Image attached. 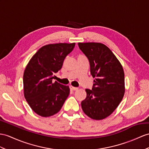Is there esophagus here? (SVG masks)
I'll list each match as a JSON object with an SVG mask.
<instances>
[{
  "mask_svg": "<svg viewBox=\"0 0 149 149\" xmlns=\"http://www.w3.org/2000/svg\"><path fill=\"white\" fill-rule=\"evenodd\" d=\"M70 88L71 90H73V91H75V90H77L78 89V88H77V87H74L71 85L70 86Z\"/></svg>",
  "mask_w": 149,
  "mask_h": 149,
  "instance_id": "34e87169",
  "label": "esophagus"
}]
</instances>
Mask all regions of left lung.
<instances>
[{
    "instance_id": "obj_1",
    "label": "left lung",
    "mask_w": 149,
    "mask_h": 149,
    "mask_svg": "<svg viewBox=\"0 0 149 149\" xmlns=\"http://www.w3.org/2000/svg\"><path fill=\"white\" fill-rule=\"evenodd\" d=\"M78 46L88 57L90 72L95 78L92 90H85L82 109L89 118L102 120L115 111L124 96V70L117 57L103 43L79 42Z\"/></svg>"
}]
</instances>
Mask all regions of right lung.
Returning a JSON list of instances; mask_svg holds the SVG:
<instances>
[{
  "instance_id": "obj_1",
  "label": "right lung",
  "mask_w": 149,
  "mask_h": 149,
  "mask_svg": "<svg viewBox=\"0 0 149 149\" xmlns=\"http://www.w3.org/2000/svg\"><path fill=\"white\" fill-rule=\"evenodd\" d=\"M74 46L75 43L44 45L26 65L23 74L24 96L31 109L40 116L57 113L70 94L69 86L53 83L52 79Z\"/></svg>"
}]
</instances>
